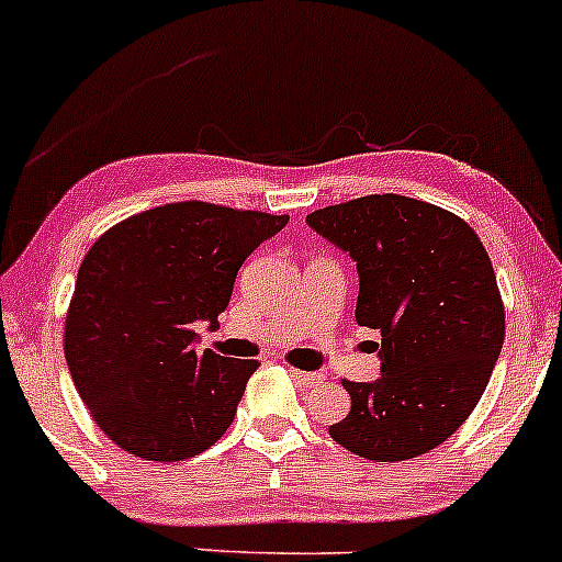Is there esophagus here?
Listing matches in <instances>:
<instances>
[{
	"mask_svg": "<svg viewBox=\"0 0 562 562\" xmlns=\"http://www.w3.org/2000/svg\"><path fill=\"white\" fill-rule=\"evenodd\" d=\"M289 374L294 376L300 384H307V387H313V384H321L324 380V374H318V371H302V369H289Z\"/></svg>",
	"mask_w": 562,
	"mask_h": 562,
	"instance_id": "34e87169",
	"label": "esophagus"
}]
</instances>
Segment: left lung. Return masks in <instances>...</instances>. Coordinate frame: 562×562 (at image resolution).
I'll list each match as a JSON object with an SVG mask.
<instances>
[{
    "label": "left lung",
    "mask_w": 562,
    "mask_h": 562,
    "mask_svg": "<svg viewBox=\"0 0 562 562\" xmlns=\"http://www.w3.org/2000/svg\"><path fill=\"white\" fill-rule=\"evenodd\" d=\"M356 260L358 326L380 331L382 376L342 380L339 446L374 462L432 451L481 401L504 342V302L477 233L427 201L374 193L307 214Z\"/></svg>",
    "instance_id": "left-lung-1"
}]
</instances>
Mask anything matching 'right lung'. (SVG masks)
<instances>
[{
  "instance_id": "right-lung-1",
  "label": "right lung",
  "mask_w": 562,
  "mask_h": 562,
  "mask_svg": "<svg viewBox=\"0 0 562 562\" xmlns=\"http://www.w3.org/2000/svg\"><path fill=\"white\" fill-rule=\"evenodd\" d=\"M286 214L178 201L109 228L81 260L66 313V363L87 412L119 449L180 462L228 430L257 361L196 352L244 260Z\"/></svg>"
}]
</instances>
